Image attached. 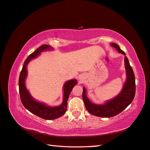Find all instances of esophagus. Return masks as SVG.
<instances>
[{
  "mask_svg": "<svg viewBox=\"0 0 150 150\" xmlns=\"http://www.w3.org/2000/svg\"><path fill=\"white\" fill-rule=\"evenodd\" d=\"M78 79H79V81L80 82H83L84 81V79H85V78L83 77V76H82V75H81V76H79V78H78Z\"/></svg>",
  "mask_w": 150,
  "mask_h": 150,
  "instance_id": "esophagus-1",
  "label": "esophagus"
}]
</instances>
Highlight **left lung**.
<instances>
[{"instance_id":"1","label":"left lung","mask_w":150,"mask_h":150,"mask_svg":"<svg viewBox=\"0 0 150 150\" xmlns=\"http://www.w3.org/2000/svg\"><path fill=\"white\" fill-rule=\"evenodd\" d=\"M111 45L117 50L119 52L126 55L119 46L112 43ZM125 64L126 72V80L121 92L115 98L106 101L103 105L92 103L86 96V89L83 87L82 97L87 111L94 115L101 117H112L120 114L133 101L135 94V78L134 71L129 65L128 58L125 56Z\"/></svg>"}]
</instances>
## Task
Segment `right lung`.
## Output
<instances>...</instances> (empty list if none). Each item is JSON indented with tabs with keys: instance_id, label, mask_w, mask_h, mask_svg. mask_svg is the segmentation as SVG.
Wrapping results in <instances>:
<instances>
[{
	"instance_id": "add662e5",
	"label": "right lung",
	"mask_w": 150,
	"mask_h": 150,
	"mask_svg": "<svg viewBox=\"0 0 150 150\" xmlns=\"http://www.w3.org/2000/svg\"><path fill=\"white\" fill-rule=\"evenodd\" d=\"M52 48L49 45H42L30 54L24 62L19 76L18 86L21 99L24 107L33 114L47 120H52L64 115L67 108V100L73 87L77 83L76 79H71L65 83L64 85V100L58 106H49L44 103L38 102L32 98L25 87V79L28 75L27 65L31 59L37 57L40 52Z\"/></svg>"
}]
</instances>
